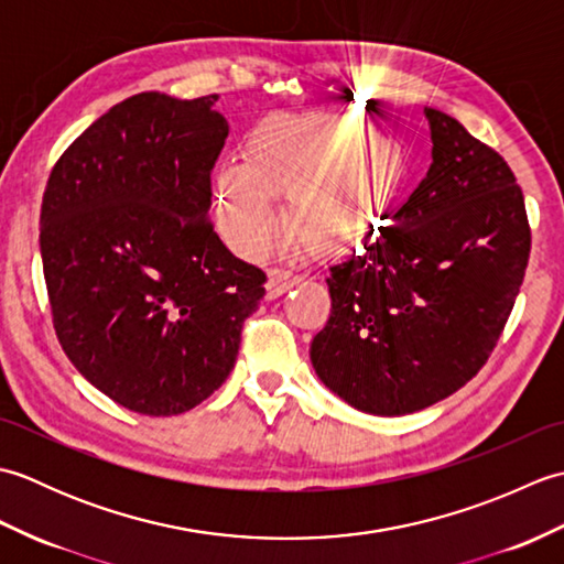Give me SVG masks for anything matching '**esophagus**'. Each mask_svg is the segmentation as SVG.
<instances>
[{
    "label": "esophagus",
    "instance_id": "obj_1",
    "mask_svg": "<svg viewBox=\"0 0 564 564\" xmlns=\"http://www.w3.org/2000/svg\"><path fill=\"white\" fill-rule=\"evenodd\" d=\"M301 283V275H295L285 269H271L269 271V281H267V295L269 297H279L285 291L295 289V285Z\"/></svg>",
    "mask_w": 564,
    "mask_h": 564
}]
</instances>
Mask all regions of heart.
<instances>
[{
  "label": "heart",
  "mask_w": 564,
  "mask_h": 564,
  "mask_svg": "<svg viewBox=\"0 0 564 564\" xmlns=\"http://www.w3.org/2000/svg\"><path fill=\"white\" fill-rule=\"evenodd\" d=\"M406 178L394 138L354 113H271L249 130L242 164L215 170L223 232L259 254L281 225L273 198H289V227L322 254H349L386 230Z\"/></svg>",
  "instance_id": "b5f03b06"
}]
</instances>
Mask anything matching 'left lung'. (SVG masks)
Returning <instances> with one entry per match:
<instances>
[{
    "instance_id": "obj_1",
    "label": "left lung",
    "mask_w": 564,
    "mask_h": 564,
    "mask_svg": "<svg viewBox=\"0 0 564 564\" xmlns=\"http://www.w3.org/2000/svg\"><path fill=\"white\" fill-rule=\"evenodd\" d=\"M431 166L364 254L329 269L315 373L368 414L424 410L477 376L505 332L531 254L521 186L499 152L424 109Z\"/></svg>"
}]
</instances>
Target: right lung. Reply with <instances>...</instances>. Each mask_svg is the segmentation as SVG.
<instances>
[{"instance_id": "1", "label": "right lung", "mask_w": 564, "mask_h": 564, "mask_svg": "<svg viewBox=\"0 0 564 564\" xmlns=\"http://www.w3.org/2000/svg\"><path fill=\"white\" fill-rule=\"evenodd\" d=\"M218 97L135 94L53 166L41 259L59 346L126 410H194L235 368L267 273L232 257L208 218L225 145Z\"/></svg>"}]
</instances>
